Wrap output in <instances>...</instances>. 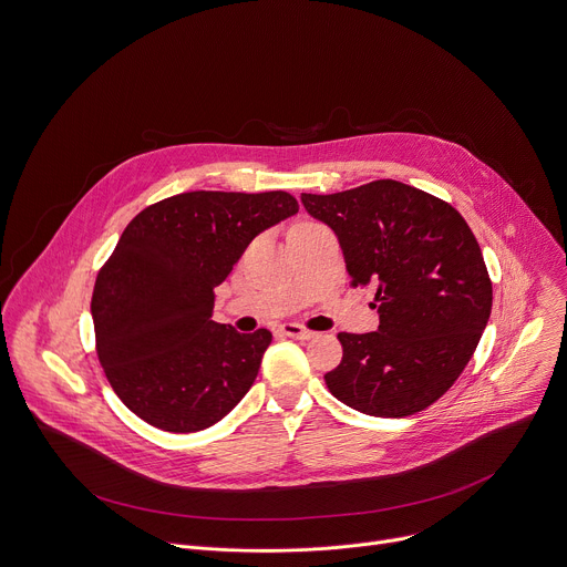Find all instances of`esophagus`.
I'll use <instances>...</instances> for the list:
<instances>
[{
	"instance_id": "esophagus-1",
	"label": "esophagus",
	"mask_w": 567,
	"mask_h": 567,
	"mask_svg": "<svg viewBox=\"0 0 567 567\" xmlns=\"http://www.w3.org/2000/svg\"><path fill=\"white\" fill-rule=\"evenodd\" d=\"M284 336H288V338H297V340H312L316 338V333H312L310 329H306V327H301V324H295V322H286V324H281V329H279Z\"/></svg>"
}]
</instances>
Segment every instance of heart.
Returning <instances> with one entry per match:
<instances>
[{"label":"heart","instance_id":"1","mask_svg":"<svg viewBox=\"0 0 567 567\" xmlns=\"http://www.w3.org/2000/svg\"><path fill=\"white\" fill-rule=\"evenodd\" d=\"M301 225H310V223H301ZM301 225H297V227H301Z\"/></svg>","mask_w":567,"mask_h":567}]
</instances>
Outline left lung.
<instances>
[{"instance_id": "8db88e82", "label": "left lung", "mask_w": 567, "mask_h": 567, "mask_svg": "<svg viewBox=\"0 0 567 567\" xmlns=\"http://www.w3.org/2000/svg\"><path fill=\"white\" fill-rule=\"evenodd\" d=\"M329 225L353 286H375L379 331L338 333L331 394L371 416H410L444 396L491 316L482 249L457 209L421 188L375 179L349 192L301 194Z\"/></svg>"}]
</instances>
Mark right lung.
Masks as SVG:
<instances>
[{
  "instance_id": "obj_1",
  "label": "right lung",
  "mask_w": 567,
  "mask_h": 567,
  "mask_svg": "<svg viewBox=\"0 0 567 567\" xmlns=\"http://www.w3.org/2000/svg\"><path fill=\"white\" fill-rule=\"evenodd\" d=\"M297 212L286 192H188L131 220L92 295L99 362L125 408L166 432H198L234 410L272 333L214 322V288Z\"/></svg>"
}]
</instances>
